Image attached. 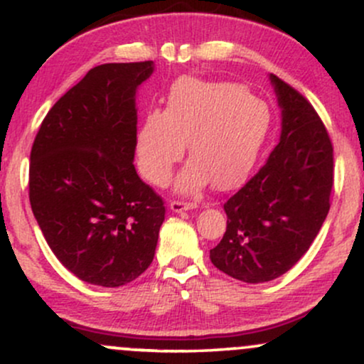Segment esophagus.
I'll return each mask as SVG.
<instances>
[{
  "label": "esophagus",
  "mask_w": 364,
  "mask_h": 364,
  "mask_svg": "<svg viewBox=\"0 0 364 364\" xmlns=\"http://www.w3.org/2000/svg\"><path fill=\"white\" fill-rule=\"evenodd\" d=\"M171 210L176 212V214H179V212H185V210H191V208H196V203L193 202H179V200H173V202L169 203Z\"/></svg>",
  "instance_id": "34e87169"
}]
</instances>
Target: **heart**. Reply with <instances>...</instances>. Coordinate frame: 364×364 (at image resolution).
I'll return each mask as SVG.
<instances>
[{
  "label": "heart",
  "mask_w": 364,
  "mask_h": 364,
  "mask_svg": "<svg viewBox=\"0 0 364 364\" xmlns=\"http://www.w3.org/2000/svg\"><path fill=\"white\" fill-rule=\"evenodd\" d=\"M269 132V107L246 87L185 77L171 87L164 112L150 111L141 119L136 164L147 181L164 186L188 141L191 161L178 178V190L195 193L210 179L229 190L252 173Z\"/></svg>",
  "instance_id": "1"
}]
</instances>
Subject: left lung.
<instances>
[{
    "instance_id": "1",
    "label": "left lung",
    "mask_w": 364,
    "mask_h": 364,
    "mask_svg": "<svg viewBox=\"0 0 364 364\" xmlns=\"http://www.w3.org/2000/svg\"><path fill=\"white\" fill-rule=\"evenodd\" d=\"M282 109L281 141L224 203L228 228L210 260L248 284L274 281L308 252L328 214L333 147L315 107L270 75Z\"/></svg>"
}]
</instances>
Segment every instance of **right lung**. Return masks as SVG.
<instances>
[{"label": "right lung", "instance_id": "1", "mask_svg": "<svg viewBox=\"0 0 364 364\" xmlns=\"http://www.w3.org/2000/svg\"><path fill=\"white\" fill-rule=\"evenodd\" d=\"M154 61L92 68L49 109L31 150L28 198L49 248L102 287L135 281L154 260L162 198L133 166L135 95Z\"/></svg>", "mask_w": 364, "mask_h": 364}]
</instances>
